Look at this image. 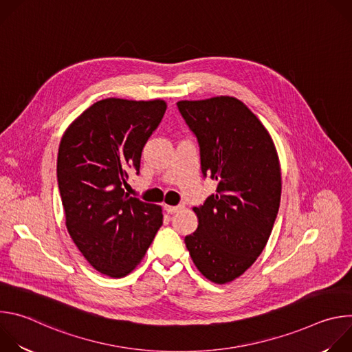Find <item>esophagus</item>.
I'll use <instances>...</instances> for the list:
<instances>
[{
  "mask_svg": "<svg viewBox=\"0 0 352 352\" xmlns=\"http://www.w3.org/2000/svg\"><path fill=\"white\" fill-rule=\"evenodd\" d=\"M182 209V206H166V210L170 213V214H174L177 212H179Z\"/></svg>",
  "mask_w": 352,
  "mask_h": 352,
  "instance_id": "34e87169",
  "label": "esophagus"
}]
</instances>
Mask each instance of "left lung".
Segmentation results:
<instances>
[{"label":"left lung","instance_id":"left-lung-1","mask_svg":"<svg viewBox=\"0 0 352 352\" xmlns=\"http://www.w3.org/2000/svg\"><path fill=\"white\" fill-rule=\"evenodd\" d=\"M177 106L197 138L204 175L219 182L216 195L193 208L199 226L185 245L200 273L226 284L255 263L272 234L281 197L277 150L263 124L235 97L181 100Z\"/></svg>","mask_w":352,"mask_h":352}]
</instances>
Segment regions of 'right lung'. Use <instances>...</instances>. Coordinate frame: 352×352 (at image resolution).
<instances>
[{
	"label": "right lung",
	"instance_id": "add662e5",
	"mask_svg": "<svg viewBox=\"0 0 352 352\" xmlns=\"http://www.w3.org/2000/svg\"><path fill=\"white\" fill-rule=\"evenodd\" d=\"M167 103L104 98L64 132L57 179L68 232L85 259L120 278L143 259L163 224L162 208L125 193L128 173H139L142 150L162 122Z\"/></svg>",
	"mask_w": 352,
	"mask_h": 352
}]
</instances>
